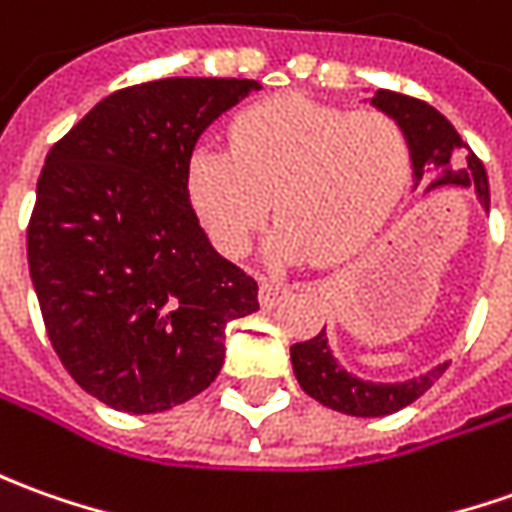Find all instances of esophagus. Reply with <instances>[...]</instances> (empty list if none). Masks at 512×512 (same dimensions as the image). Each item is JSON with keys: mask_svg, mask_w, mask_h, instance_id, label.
<instances>
[{"mask_svg": "<svg viewBox=\"0 0 512 512\" xmlns=\"http://www.w3.org/2000/svg\"><path fill=\"white\" fill-rule=\"evenodd\" d=\"M291 294V285L280 283V280H271V277H263L260 280V302L266 305V308H274V305H280Z\"/></svg>", "mask_w": 512, "mask_h": 512, "instance_id": "34e87169", "label": "esophagus"}]
</instances>
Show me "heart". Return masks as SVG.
Returning <instances> with one entry per match:
<instances>
[{
	"label": "heart",
	"instance_id": "b5f03b06",
	"mask_svg": "<svg viewBox=\"0 0 512 512\" xmlns=\"http://www.w3.org/2000/svg\"><path fill=\"white\" fill-rule=\"evenodd\" d=\"M409 139L381 111H347L308 97H274L229 125V151L198 145L187 196L215 249L249 252L269 218L271 255H350L392 212L409 176Z\"/></svg>",
	"mask_w": 512,
	"mask_h": 512
}]
</instances>
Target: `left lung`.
<instances>
[{
    "label": "left lung",
    "instance_id": "obj_1",
    "mask_svg": "<svg viewBox=\"0 0 512 512\" xmlns=\"http://www.w3.org/2000/svg\"><path fill=\"white\" fill-rule=\"evenodd\" d=\"M375 109H381L387 117L401 125L403 134L409 139V154H412V170H415V187L431 168L440 170V176L429 184V190L443 184H460L474 187L479 204L490 210V187L485 165L476 159V154L462 142L457 128L448 123L440 111L417 100V97L401 95L378 89L373 97ZM291 364L294 375L311 395L328 409H336L342 415L353 417H384L398 412L403 406L417 401L426 389L446 373L448 364L434 367L431 373L403 381V384H373L350 375L342 364L333 358L325 328L308 342H297L291 347Z\"/></svg>",
    "mask_w": 512,
    "mask_h": 512
}]
</instances>
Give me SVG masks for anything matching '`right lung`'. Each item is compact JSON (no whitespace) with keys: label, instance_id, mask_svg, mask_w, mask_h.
<instances>
[{"label":"right lung","instance_id":"obj_1","mask_svg":"<svg viewBox=\"0 0 512 512\" xmlns=\"http://www.w3.org/2000/svg\"><path fill=\"white\" fill-rule=\"evenodd\" d=\"M260 83L162 78L103 97L47 154L27 224L44 328L78 387L151 415L204 392L257 283L207 241L187 196L198 137Z\"/></svg>","mask_w":512,"mask_h":512}]
</instances>
